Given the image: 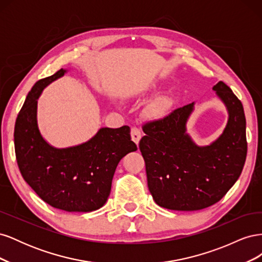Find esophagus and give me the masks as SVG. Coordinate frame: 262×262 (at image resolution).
<instances>
[{"mask_svg": "<svg viewBox=\"0 0 262 262\" xmlns=\"http://www.w3.org/2000/svg\"><path fill=\"white\" fill-rule=\"evenodd\" d=\"M141 138H142V134H141L140 130L138 128H136V126L131 128V139L137 145H139V142H140Z\"/></svg>", "mask_w": 262, "mask_h": 262, "instance_id": "34e87169", "label": "esophagus"}]
</instances>
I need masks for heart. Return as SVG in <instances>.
<instances>
[{"instance_id":"heart-1","label":"heart","mask_w":262,"mask_h":262,"mask_svg":"<svg viewBox=\"0 0 262 262\" xmlns=\"http://www.w3.org/2000/svg\"><path fill=\"white\" fill-rule=\"evenodd\" d=\"M172 107V99L167 96V95H163L156 98L152 104L149 105L147 109V115L150 118L160 119L167 115Z\"/></svg>"}]
</instances>
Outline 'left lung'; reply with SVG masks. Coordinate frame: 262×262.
Instances as JSON below:
<instances>
[{
	"label": "left lung",
	"mask_w": 262,
	"mask_h": 262,
	"mask_svg": "<svg viewBox=\"0 0 262 262\" xmlns=\"http://www.w3.org/2000/svg\"><path fill=\"white\" fill-rule=\"evenodd\" d=\"M228 118L221 136L198 145L187 132L195 102L143 125L140 141L147 186L156 204L175 211H196L216 203L239 178L247 155L246 118L241 100L219 82L212 89Z\"/></svg>",
	"instance_id": "8db88e82"
}]
</instances>
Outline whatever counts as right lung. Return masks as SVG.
<instances>
[{"instance_id": "add662e5", "label": "right lung", "mask_w": 262, "mask_h": 262, "mask_svg": "<svg viewBox=\"0 0 262 262\" xmlns=\"http://www.w3.org/2000/svg\"><path fill=\"white\" fill-rule=\"evenodd\" d=\"M67 72L59 70L28 93L15 123V153L23 178L45 202L67 212H92L107 202L119 162L138 147L128 125L100 128L89 141L69 147L46 141L38 126V99Z\"/></svg>"}]
</instances>
